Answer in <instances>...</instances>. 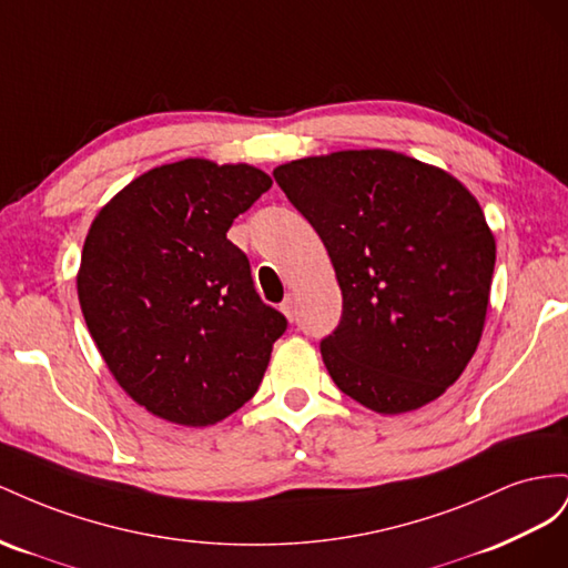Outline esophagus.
Returning a JSON list of instances; mask_svg holds the SVG:
<instances>
[{"instance_id": "obj_1", "label": "esophagus", "mask_w": 568, "mask_h": 568, "mask_svg": "<svg viewBox=\"0 0 568 568\" xmlns=\"http://www.w3.org/2000/svg\"><path fill=\"white\" fill-rule=\"evenodd\" d=\"M281 312H283L290 321H295V300L287 295V297L281 302Z\"/></svg>"}]
</instances>
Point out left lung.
Masks as SVG:
<instances>
[{
	"instance_id": "1",
	"label": "left lung",
	"mask_w": 568,
	"mask_h": 568,
	"mask_svg": "<svg viewBox=\"0 0 568 568\" xmlns=\"http://www.w3.org/2000/svg\"><path fill=\"white\" fill-rule=\"evenodd\" d=\"M275 183L314 225L343 290L321 339L335 385L378 414L440 397L480 343L495 237L457 178L390 150L290 161Z\"/></svg>"
}]
</instances>
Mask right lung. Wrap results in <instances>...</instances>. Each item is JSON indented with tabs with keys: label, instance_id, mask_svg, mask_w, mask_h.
<instances>
[{
	"label": "right lung",
	"instance_id": "add662e5",
	"mask_svg": "<svg viewBox=\"0 0 568 568\" xmlns=\"http://www.w3.org/2000/svg\"><path fill=\"white\" fill-rule=\"evenodd\" d=\"M271 183L247 164L183 159L135 178L90 225L88 331L123 390L171 424L212 426L250 402L287 328L225 235Z\"/></svg>",
	"mask_w": 568,
	"mask_h": 568
}]
</instances>
